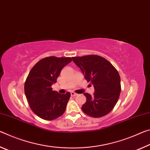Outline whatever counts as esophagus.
<instances>
[{
    "mask_svg": "<svg viewBox=\"0 0 150 150\" xmlns=\"http://www.w3.org/2000/svg\"><path fill=\"white\" fill-rule=\"evenodd\" d=\"M70 94H71V96H72V97H75V96H76L78 95L76 93H75V92H72L70 93Z\"/></svg>",
    "mask_w": 150,
    "mask_h": 150,
    "instance_id": "1",
    "label": "esophagus"
}]
</instances>
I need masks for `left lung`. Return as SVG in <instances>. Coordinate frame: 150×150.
I'll use <instances>...</instances> for the list:
<instances>
[{"instance_id": "1", "label": "left lung", "mask_w": 150, "mask_h": 150, "mask_svg": "<svg viewBox=\"0 0 150 150\" xmlns=\"http://www.w3.org/2000/svg\"><path fill=\"white\" fill-rule=\"evenodd\" d=\"M72 60L95 90L92 96L84 94L86 102L82 105V111L93 117L108 114L116 105L121 92L118 72L108 60L98 55L77 56L72 57Z\"/></svg>"}]
</instances>
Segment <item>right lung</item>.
Listing matches in <instances>:
<instances>
[{
    "instance_id": "1",
    "label": "right lung",
    "mask_w": 150,
    "mask_h": 150,
    "mask_svg": "<svg viewBox=\"0 0 150 150\" xmlns=\"http://www.w3.org/2000/svg\"><path fill=\"white\" fill-rule=\"evenodd\" d=\"M72 61L70 57L48 56L39 60L29 72L24 83V92L30 108L36 116L53 120L64 113L70 93L53 91L61 70Z\"/></svg>"
}]
</instances>
